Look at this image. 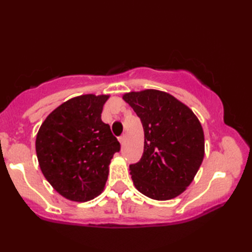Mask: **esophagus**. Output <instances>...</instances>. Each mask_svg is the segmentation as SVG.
Listing matches in <instances>:
<instances>
[{
    "mask_svg": "<svg viewBox=\"0 0 252 252\" xmlns=\"http://www.w3.org/2000/svg\"><path fill=\"white\" fill-rule=\"evenodd\" d=\"M125 141H126V136L125 135H121L119 137V142H120L121 145H123V144H125Z\"/></svg>",
    "mask_w": 252,
    "mask_h": 252,
    "instance_id": "34e87169",
    "label": "esophagus"
}]
</instances>
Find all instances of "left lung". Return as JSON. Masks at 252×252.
Listing matches in <instances>:
<instances>
[{"label": "left lung", "instance_id": "1", "mask_svg": "<svg viewBox=\"0 0 252 252\" xmlns=\"http://www.w3.org/2000/svg\"><path fill=\"white\" fill-rule=\"evenodd\" d=\"M144 129V153L130 164L136 189L156 200H168L189 186L205 156L199 120L189 107L165 92L145 90L123 95Z\"/></svg>", "mask_w": 252, "mask_h": 252}]
</instances>
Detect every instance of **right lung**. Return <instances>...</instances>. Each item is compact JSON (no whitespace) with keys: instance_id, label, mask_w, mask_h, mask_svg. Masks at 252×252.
Masks as SVG:
<instances>
[{"instance_id":"1","label":"right lung","mask_w":252,"mask_h":252,"mask_svg":"<svg viewBox=\"0 0 252 252\" xmlns=\"http://www.w3.org/2000/svg\"><path fill=\"white\" fill-rule=\"evenodd\" d=\"M109 95H81L58 106L36 134L35 151L42 173L69 200L97 197L108 178L110 160L120 143L101 121Z\"/></svg>"}]
</instances>
